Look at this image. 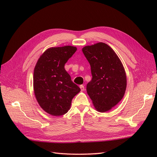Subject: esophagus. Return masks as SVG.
Wrapping results in <instances>:
<instances>
[{
  "mask_svg": "<svg viewBox=\"0 0 157 157\" xmlns=\"http://www.w3.org/2000/svg\"><path fill=\"white\" fill-rule=\"evenodd\" d=\"M79 88H80L81 89V91H84V86L83 85H81L80 86H79Z\"/></svg>",
  "mask_w": 157,
  "mask_h": 157,
  "instance_id": "1",
  "label": "esophagus"
}]
</instances>
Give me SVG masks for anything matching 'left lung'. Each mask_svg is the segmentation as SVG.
Returning <instances> with one entry per match:
<instances>
[{
  "mask_svg": "<svg viewBox=\"0 0 157 157\" xmlns=\"http://www.w3.org/2000/svg\"><path fill=\"white\" fill-rule=\"evenodd\" d=\"M82 52L91 67L92 80L86 90L96 111L105 113L121 101L127 78L125 69L111 47L98 42L86 46Z\"/></svg>",
  "mask_w": 157,
  "mask_h": 157,
  "instance_id": "8db88e82",
  "label": "left lung"
}]
</instances>
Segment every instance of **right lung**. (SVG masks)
Wrapping results in <instances>:
<instances>
[{
	"instance_id": "add662e5",
	"label": "right lung",
	"mask_w": 157,
	"mask_h": 157,
	"mask_svg": "<svg viewBox=\"0 0 157 157\" xmlns=\"http://www.w3.org/2000/svg\"><path fill=\"white\" fill-rule=\"evenodd\" d=\"M76 51L72 46L49 48L36 63L33 78L34 94L41 108L51 115L67 113L73 98L81 90L64 67Z\"/></svg>"
}]
</instances>
